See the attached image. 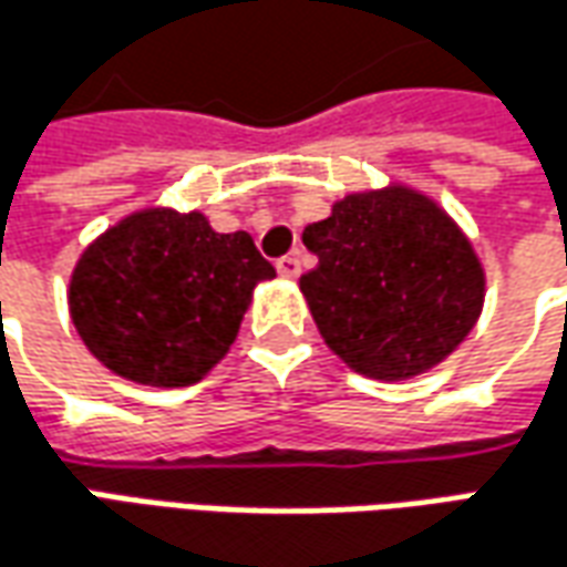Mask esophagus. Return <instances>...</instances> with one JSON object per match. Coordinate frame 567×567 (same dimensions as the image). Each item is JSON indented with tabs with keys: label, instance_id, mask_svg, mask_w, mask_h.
<instances>
[{
	"label": "esophagus",
	"instance_id": "esophagus-1",
	"mask_svg": "<svg viewBox=\"0 0 567 567\" xmlns=\"http://www.w3.org/2000/svg\"><path fill=\"white\" fill-rule=\"evenodd\" d=\"M276 270H279L282 279H297V276H300V260H297L295 255L279 257V260H276Z\"/></svg>",
	"mask_w": 567,
	"mask_h": 567
}]
</instances>
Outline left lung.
<instances>
[{"mask_svg":"<svg viewBox=\"0 0 567 567\" xmlns=\"http://www.w3.org/2000/svg\"><path fill=\"white\" fill-rule=\"evenodd\" d=\"M319 264L300 295L328 350L365 378H417L476 328L485 267L461 224L423 189H355L303 229Z\"/></svg>","mask_w":567,"mask_h":567,"instance_id":"1","label":"left lung"}]
</instances>
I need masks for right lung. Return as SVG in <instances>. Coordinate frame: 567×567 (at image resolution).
I'll list each match as a JSON object with an SVG mask.
<instances>
[{"label": "right lung", "mask_w": 567, "mask_h": 567, "mask_svg": "<svg viewBox=\"0 0 567 567\" xmlns=\"http://www.w3.org/2000/svg\"><path fill=\"white\" fill-rule=\"evenodd\" d=\"M255 239L215 233L202 212L141 208L79 255L66 307L89 352L144 386H189L224 359L260 282Z\"/></svg>", "instance_id": "add662e5"}]
</instances>
